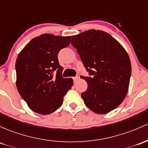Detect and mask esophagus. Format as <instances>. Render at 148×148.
<instances>
[{"mask_svg": "<svg viewBox=\"0 0 148 148\" xmlns=\"http://www.w3.org/2000/svg\"><path fill=\"white\" fill-rule=\"evenodd\" d=\"M72 79H73V81H74V82H77V81L78 80V79H79V77H72Z\"/></svg>", "mask_w": 148, "mask_h": 148, "instance_id": "obj_1", "label": "esophagus"}]
</instances>
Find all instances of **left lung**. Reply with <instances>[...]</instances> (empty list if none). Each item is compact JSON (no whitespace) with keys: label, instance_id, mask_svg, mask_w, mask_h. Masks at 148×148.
I'll use <instances>...</instances> for the list:
<instances>
[{"label":"left lung","instance_id":"8db88e82","mask_svg":"<svg viewBox=\"0 0 148 148\" xmlns=\"http://www.w3.org/2000/svg\"><path fill=\"white\" fill-rule=\"evenodd\" d=\"M90 77L88 88L82 93L86 105L97 114H106L123 102L129 90L131 65L128 53L119 42L107 32L86 31L71 36Z\"/></svg>","mask_w":148,"mask_h":148}]
</instances>
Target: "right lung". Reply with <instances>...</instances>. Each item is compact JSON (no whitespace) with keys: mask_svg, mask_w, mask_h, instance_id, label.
Masks as SVG:
<instances>
[{"mask_svg":"<svg viewBox=\"0 0 148 148\" xmlns=\"http://www.w3.org/2000/svg\"><path fill=\"white\" fill-rule=\"evenodd\" d=\"M71 36L50 34L35 37L25 45L15 63L19 93L35 112L48 114L58 110L73 86L71 78H63L60 50L70 44Z\"/></svg>","mask_w":148,"mask_h":148,"instance_id":"right-lung-1","label":"right lung"}]
</instances>
